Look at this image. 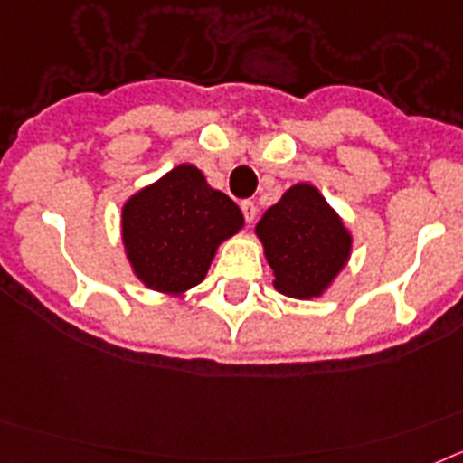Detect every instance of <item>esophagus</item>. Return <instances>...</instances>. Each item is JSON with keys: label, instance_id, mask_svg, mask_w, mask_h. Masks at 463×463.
Returning <instances> with one entry per match:
<instances>
[{"label": "esophagus", "instance_id": "obj_1", "mask_svg": "<svg viewBox=\"0 0 463 463\" xmlns=\"http://www.w3.org/2000/svg\"><path fill=\"white\" fill-rule=\"evenodd\" d=\"M240 209H242L244 221H247V223H254L256 214H259V209H256V204L251 203V200H242V203H240Z\"/></svg>", "mask_w": 463, "mask_h": 463}]
</instances>
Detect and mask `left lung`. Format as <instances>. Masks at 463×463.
<instances>
[{"instance_id": "obj_1", "label": "left lung", "mask_w": 463, "mask_h": 463, "mask_svg": "<svg viewBox=\"0 0 463 463\" xmlns=\"http://www.w3.org/2000/svg\"><path fill=\"white\" fill-rule=\"evenodd\" d=\"M272 284L288 298H321L345 270L354 237L319 188L293 184L256 223Z\"/></svg>"}]
</instances>
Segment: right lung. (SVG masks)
I'll use <instances>...</instances> for the list:
<instances>
[{
  "label": "right lung",
  "mask_w": 463,
  "mask_h": 463,
  "mask_svg": "<svg viewBox=\"0 0 463 463\" xmlns=\"http://www.w3.org/2000/svg\"><path fill=\"white\" fill-rule=\"evenodd\" d=\"M242 228L240 207L191 163L132 193L120 209V240L132 275L165 296L198 287L216 249Z\"/></svg>",
  "instance_id": "add662e5"
}]
</instances>
